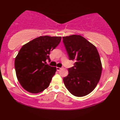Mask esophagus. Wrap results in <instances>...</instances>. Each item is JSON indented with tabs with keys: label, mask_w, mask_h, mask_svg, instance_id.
Instances as JSON below:
<instances>
[{
	"label": "esophagus",
	"mask_w": 120,
	"mask_h": 120,
	"mask_svg": "<svg viewBox=\"0 0 120 120\" xmlns=\"http://www.w3.org/2000/svg\"><path fill=\"white\" fill-rule=\"evenodd\" d=\"M61 67H56V70L58 71H59L61 70Z\"/></svg>",
	"instance_id": "34e87169"
}]
</instances>
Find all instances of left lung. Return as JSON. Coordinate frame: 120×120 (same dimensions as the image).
<instances>
[{"instance_id": "obj_1", "label": "left lung", "mask_w": 120, "mask_h": 120, "mask_svg": "<svg viewBox=\"0 0 120 120\" xmlns=\"http://www.w3.org/2000/svg\"><path fill=\"white\" fill-rule=\"evenodd\" d=\"M69 59L75 60L64 78L66 87L73 95L82 97L93 91L100 79L102 67L99 55L94 45L80 35L62 37Z\"/></svg>"}]
</instances>
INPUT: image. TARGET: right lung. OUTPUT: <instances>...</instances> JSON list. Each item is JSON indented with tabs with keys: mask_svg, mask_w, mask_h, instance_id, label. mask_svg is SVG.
<instances>
[{
	"mask_svg": "<svg viewBox=\"0 0 120 120\" xmlns=\"http://www.w3.org/2000/svg\"><path fill=\"white\" fill-rule=\"evenodd\" d=\"M61 37L40 36L23 45L15 58L17 78L27 91L38 94L49 85L56 71L55 67L46 64L50 52L58 46Z\"/></svg>",
	"mask_w": 120,
	"mask_h": 120,
	"instance_id": "1",
	"label": "right lung"
}]
</instances>
